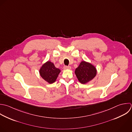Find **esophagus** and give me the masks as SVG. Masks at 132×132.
<instances>
[{"mask_svg": "<svg viewBox=\"0 0 132 132\" xmlns=\"http://www.w3.org/2000/svg\"><path fill=\"white\" fill-rule=\"evenodd\" d=\"M63 68L64 69H70L71 68V67L69 66H64Z\"/></svg>", "mask_w": 132, "mask_h": 132, "instance_id": "obj_1", "label": "esophagus"}]
</instances>
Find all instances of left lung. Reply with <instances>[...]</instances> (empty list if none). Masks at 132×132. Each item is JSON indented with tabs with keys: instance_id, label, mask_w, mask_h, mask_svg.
I'll use <instances>...</instances> for the list:
<instances>
[{
	"instance_id": "8db88e82",
	"label": "left lung",
	"mask_w": 132,
	"mask_h": 132,
	"mask_svg": "<svg viewBox=\"0 0 132 132\" xmlns=\"http://www.w3.org/2000/svg\"><path fill=\"white\" fill-rule=\"evenodd\" d=\"M76 75L80 83L85 84L92 80L96 75L95 67L91 64L82 61L75 70Z\"/></svg>"
}]
</instances>
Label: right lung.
<instances>
[{
    "instance_id": "1",
    "label": "right lung",
    "mask_w": 132,
    "mask_h": 132,
    "mask_svg": "<svg viewBox=\"0 0 132 132\" xmlns=\"http://www.w3.org/2000/svg\"><path fill=\"white\" fill-rule=\"evenodd\" d=\"M61 70L56 68L51 62H47L44 64L39 70L40 76L49 83H53L60 73Z\"/></svg>"
}]
</instances>
